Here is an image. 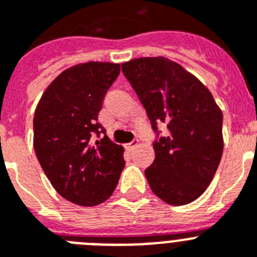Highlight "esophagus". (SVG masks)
Returning a JSON list of instances; mask_svg holds the SVG:
<instances>
[{"label":"esophagus","mask_w":257,"mask_h":257,"mask_svg":"<svg viewBox=\"0 0 257 257\" xmlns=\"http://www.w3.org/2000/svg\"><path fill=\"white\" fill-rule=\"evenodd\" d=\"M138 145H139V140H133V142L128 143V144L126 145V148L128 149V151H133V149L135 148V147H138Z\"/></svg>","instance_id":"1"}]
</instances>
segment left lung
<instances>
[{
    "label": "left lung",
    "instance_id": "left-lung-1",
    "mask_svg": "<svg viewBox=\"0 0 257 257\" xmlns=\"http://www.w3.org/2000/svg\"><path fill=\"white\" fill-rule=\"evenodd\" d=\"M157 133L153 163L145 170L149 187L172 206L203 194L222 156V113L208 88L180 64L163 56L122 64ZM168 124L160 137L156 124Z\"/></svg>",
    "mask_w": 257,
    "mask_h": 257
}]
</instances>
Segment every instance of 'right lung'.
Here are the masks:
<instances>
[{
  "label": "right lung",
  "mask_w": 257,
  "mask_h": 257,
  "mask_svg": "<svg viewBox=\"0 0 257 257\" xmlns=\"http://www.w3.org/2000/svg\"><path fill=\"white\" fill-rule=\"evenodd\" d=\"M119 64L88 61L61 72L41 96L33 117V147L56 192L78 206H96L114 192L123 148L97 122ZM103 138L99 141L93 135Z\"/></svg>",
  "instance_id": "add662e5"
}]
</instances>
